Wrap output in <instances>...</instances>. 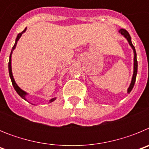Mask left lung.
<instances>
[{"label":"left lung","instance_id":"1","mask_svg":"<svg viewBox=\"0 0 149 149\" xmlns=\"http://www.w3.org/2000/svg\"><path fill=\"white\" fill-rule=\"evenodd\" d=\"M119 32L122 34V36H124V37L126 39L128 42L129 45L131 47V48L133 49V51H134V72H133V76H132V79H131V82L130 84V86L129 87L127 88V93H130L132 90L133 87L134 86V84H135V81H136V74H137V60H136V50H135V48H134V46L133 45L132 42H131V38L130 34L128 33L127 30H125V29H120L119 30Z\"/></svg>","mask_w":149,"mask_h":149}]
</instances>
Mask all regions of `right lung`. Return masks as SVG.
Returning a JSON list of instances; mask_svg holds the SVG:
<instances>
[{"mask_svg":"<svg viewBox=\"0 0 149 149\" xmlns=\"http://www.w3.org/2000/svg\"><path fill=\"white\" fill-rule=\"evenodd\" d=\"M26 30H27V27H26L24 30L22 31V33H18V36H17L16 37V39H15V45H14V46L13 47V48H12V51H11V54H10V61H9V65H8V67H9V74H10V79H11V81H12V84H13V87H14V89H15V90L16 91V93H18L19 95L22 97L23 99H24L25 101H28L27 99V95H28V93H27V92H25V91H24L23 89H21L19 86L17 85V84L15 83V79H14V77H13V72H12V54H13V51H14V49L15 48V47H16V45L17 43H18V41L19 40V39L21 38V36H22V34L24 33L25 32ZM56 99V98L55 97V98H52L51 99L49 100V103H51V102H53V101H54Z\"/></svg>","mask_w":149,"mask_h":149,"instance_id":"1","label":"right lung"}]
</instances>
